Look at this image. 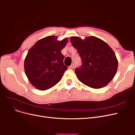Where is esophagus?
<instances>
[{"mask_svg": "<svg viewBox=\"0 0 135 135\" xmlns=\"http://www.w3.org/2000/svg\"><path fill=\"white\" fill-rule=\"evenodd\" d=\"M69 68L70 69H74L75 68V66H74V64H72L70 66H69Z\"/></svg>", "mask_w": 135, "mask_h": 135, "instance_id": "esophagus-1", "label": "esophagus"}]
</instances>
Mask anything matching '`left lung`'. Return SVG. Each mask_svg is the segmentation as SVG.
Here are the masks:
<instances>
[{"mask_svg": "<svg viewBox=\"0 0 135 135\" xmlns=\"http://www.w3.org/2000/svg\"><path fill=\"white\" fill-rule=\"evenodd\" d=\"M70 42L82 63L75 69L78 79L95 89L107 85L115 75L118 68V60L112 49L103 40L93 36L84 40L72 36Z\"/></svg>", "mask_w": 135, "mask_h": 135, "instance_id": "left-lung-1", "label": "left lung"}]
</instances>
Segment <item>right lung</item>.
Masks as SVG:
<instances>
[{"instance_id":"1","label":"right lung","mask_w":135,"mask_h":135,"mask_svg":"<svg viewBox=\"0 0 135 135\" xmlns=\"http://www.w3.org/2000/svg\"><path fill=\"white\" fill-rule=\"evenodd\" d=\"M48 36L40 39L28 51L24 61V69L30 82L39 90L54 87L62 78L68 67L64 65L61 50L68 43L65 38Z\"/></svg>"}]
</instances>
